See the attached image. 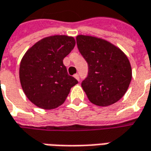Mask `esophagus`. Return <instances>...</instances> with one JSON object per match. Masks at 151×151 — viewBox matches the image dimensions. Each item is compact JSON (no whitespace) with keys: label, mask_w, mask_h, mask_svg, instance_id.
Returning a JSON list of instances; mask_svg holds the SVG:
<instances>
[{"label":"esophagus","mask_w":151,"mask_h":151,"mask_svg":"<svg viewBox=\"0 0 151 151\" xmlns=\"http://www.w3.org/2000/svg\"><path fill=\"white\" fill-rule=\"evenodd\" d=\"M73 77L75 78H76V79H77V80L79 81V75H78V73H76V74H74V76H73Z\"/></svg>","instance_id":"1"}]
</instances>
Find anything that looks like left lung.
<instances>
[{"label":"left lung","instance_id":"8db88e82","mask_svg":"<svg viewBox=\"0 0 151 151\" xmlns=\"http://www.w3.org/2000/svg\"><path fill=\"white\" fill-rule=\"evenodd\" d=\"M78 48L88 65L82 88L89 101L98 106H109L119 101L127 91L132 69L127 56L106 40L78 35Z\"/></svg>","mask_w":151,"mask_h":151}]
</instances>
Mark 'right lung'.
Listing matches in <instances>:
<instances>
[{
	"instance_id": "right-lung-1",
	"label": "right lung",
	"mask_w": 151,
	"mask_h": 151,
	"mask_svg": "<svg viewBox=\"0 0 151 151\" xmlns=\"http://www.w3.org/2000/svg\"><path fill=\"white\" fill-rule=\"evenodd\" d=\"M75 43L73 37L50 36L36 42L24 54L20 63V82L26 96L36 106L43 109L58 108L78 83L63 63Z\"/></svg>"
}]
</instances>
